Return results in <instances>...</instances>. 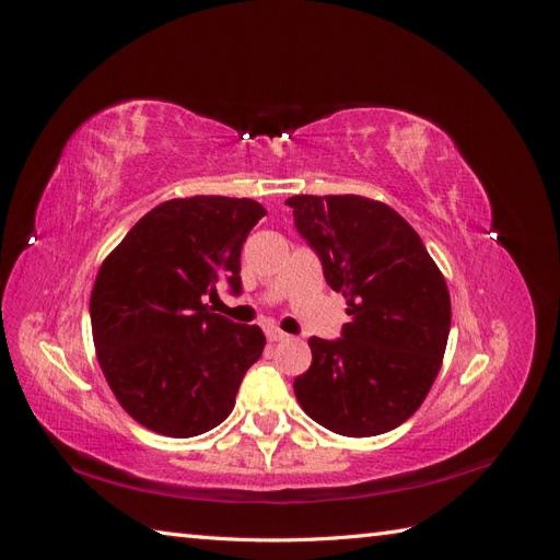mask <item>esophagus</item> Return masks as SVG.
Listing matches in <instances>:
<instances>
[{
  "label": "esophagus",
  "instance_id": "34e87169",
  "mask_svg": "<svg viewBox=\"0 0 560 560\" xmlns=\"http://www.w3.org/2000/svg\"><path fill=\"white\" fill-rule=\"evenodd\" d=\"M266 336H268L270 343H280V341H287V338H290L284 331H280V329H276V327H270V329L266 331Z\"/></svg>",
  "mask_w": 560,
  "mask_h": 560
}]
</instances>
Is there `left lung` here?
I'll return each instance as SVG.
<instances>
[{
  "mask_svg": "<svg viewBox=\"0 0 560 560\" xmlns=\"http://www.w3.org/2000/svg\"><path fill=\"white\" fill-rule=\"evenodd\" d=\"M294 224L325 280L348 303L336 341L313 336L294 395L322 428L376 436L425 401L442 369L451 296L442 270L401 214L364 196H292Z\"/></svg>",
  "mask_w": 560,
  "mask_h": 560,
  "instance_id": "1",
  "label": "left lung"
}]
</instances>
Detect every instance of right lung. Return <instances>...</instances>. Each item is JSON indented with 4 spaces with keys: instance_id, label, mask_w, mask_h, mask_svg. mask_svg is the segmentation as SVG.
<instances>
[{
    "instance_id": "right-lung-1",
    "label": "right lung",
    "mask_w": 560,
    "mask_h": 560,
    "mask_svg": "<svg viewBox=\"0 0 560 560\" xmlns=\"http://www.w3.org/2000/svg\"><path fill=\"white\" fill-rule=\"evenodd\" d=\"M264 214L252 198L165 200L100 266L91 292L97 362L147 430L186 439L233 411L266 336L212 313L206 299L219 282L241 292V249Z\"/></svg>"
}]
</instances>
